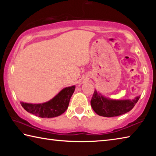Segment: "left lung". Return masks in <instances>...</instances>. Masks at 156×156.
<instances>
[{
	"mask_svg": "<svg viewBox=\"0 0 156 156\" xmlns=\"http://www.w3.org/2000/svg\"><path fill=\"white\" fill-rule=\"evenodd\" d=\"M140 98L133 100H112L104 97L96 90L91 100L92 109L98 115L104 117H114L122 115L133 109Z\"/></svg>",
	"mask_w": 156,
	"mask_h": 156,
	"instance_id": "1",
	"label": "left lung"
}]
</instances>
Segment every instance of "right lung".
I'll return each instance as SVG.
<instances>
[{
  "mask_svg": "<svg viewBox=\"0 0 156 156\" xmlns=\"http://www.w3.org/2000/svg\"><path fill=\"white\" fill-rule=\"evenodd\" d=\"M75 87V86H72L63 89L54 98L44 103L31 104L20 102V104L27 112L38 117L48 118L57 117L67 109Z\"/></svg>",
  "mask_w": 156,
  "mask_h": 156,
  "instance_id": "1",
  "label": "right lung"
}]
</instances>
